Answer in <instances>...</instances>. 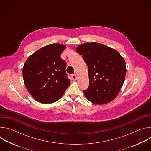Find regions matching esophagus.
<instances>
[{"label": "esophagus", "instance_id": "obj_1", "mask_svg": "<svg viewBox=\"0 0 151 151\" xmlns=\"http://www.w3.org/2000/svg\"><path fill=\"white\" fill-rule=\"evenodd\" d=\"M72 78L73 79V81H75L77 79V76L76 74H73L72 75Z\"/></svg>", "mask_w": 151, "mask_h": 151}]
</instances>
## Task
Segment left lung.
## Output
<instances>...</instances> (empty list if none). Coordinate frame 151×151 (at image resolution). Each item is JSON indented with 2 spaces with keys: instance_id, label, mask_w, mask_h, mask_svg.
<instances>
[{
  "instance_id": "left-lung-1",
  "label": "left lung",
  "mask_w": 151,
  "mask_h": 151,
  "mask_svg": "<svg viewBox=\"0 0 151 151\" xmlns=\"http://www.w3.org/2000/svg\"><path fill=\"white\" fill-rule=\"evenodd\" d=\"M88 68L89 87L83 90L89 101L101 104L113 100L124 82L125 62L114 49L96 42L86 43L77 47Z\"/></svg>"
}]
</instances>
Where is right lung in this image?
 <instances>
[{
  "label": "right lung",
  "mask_w": 151,
  "mask_h": 151,
  "mask_svg": "<svg viewBox=\"0 0 151 151\" xmlns=\"http://www.w3.org/2000/svg\"><path fill=\"white\" fill-rule=\"evenodd\" d=\"M64 45L52 44L37 50L26 61L23 76L32 96L44 104L57 101L70 83L66 72V61L61 54Z\"/></svg>",
  "instance_id": "right-lung-1"
}]
</instances>
